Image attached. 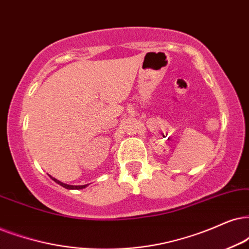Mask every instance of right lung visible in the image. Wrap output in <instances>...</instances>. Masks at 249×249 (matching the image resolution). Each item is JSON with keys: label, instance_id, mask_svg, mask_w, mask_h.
I'll use <instances>...</instances> for the list:
<instances>
[{"label": "right lung", "instance_id": "1", "mask_svg": "<svg viewBox=\"0 0 249 249\" xmlns=\"http://www.w3.org/2000/svg\"><path fill=\"white\" fill-rule=\"evenodd\" d=\"M52 179H53V180H54V181L57 182V184L61 185V186L65 187V188H68V190H81V188H85V187L87 186V185H80V186H73V185H68V184H64V182L59 181V180H57V179H55V178H53V177H52Z\"/></svg>", "mask_w": 249, "mask_h": 249}]
</instances>
